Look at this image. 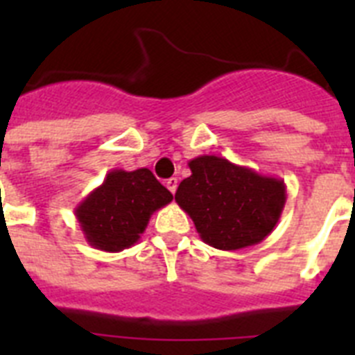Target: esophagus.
<instances>
[{
	"mask_svg": "<svg viewBox=\"0 0 355 355\" xmlns=\"http://www.w3.org/2000/svg\"><path fill=\"white\" fill-rule=\"evenodd\" d=\"M165 187H167L172 193H175V190H178V180H175V178H171V180L165 181Z\"/></svg>",
	"mask_w": 355,
	"mask_h": 355,
	"instance_id": "esophagus-1",
	"label": "esophagus"
}]
</instances>
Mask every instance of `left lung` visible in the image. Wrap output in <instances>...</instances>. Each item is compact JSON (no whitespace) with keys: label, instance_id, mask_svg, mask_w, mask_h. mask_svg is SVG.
Wrapping results in <instances>:
<instances>
[{"label":"left lung","instance_id":"obj_1","mask_svg":"<svg viewBox=\"0 0 355 355\" xmlns=\"http://www.w3.org/2000/svg\"><path fill=\"white\" fill-rule=\"evenodd\" d=\"M175 202L190 215L200 240L220 250H238L265 240L286 202V184L220 156L188 162Z\"/></svg>","mask_w":355,"mask_h":355}]
</instances>
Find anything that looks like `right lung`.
<instances>
[{"label": "right lung", "mask_w": 355, "mask_h": 355, "mask_svg": "<svg viewBox=\"0 0 355 355\" xmlns=\"http://www.w3.org/2000/svg\"><path fill=\"white\" fill-rule=\"evenodd\" d=\"M172 199L149 168H115L81 200L74 215L90 245L105 252H121L140 240L150 215Z\"/></svg>", "instance_id": "1"}]
</instances>
